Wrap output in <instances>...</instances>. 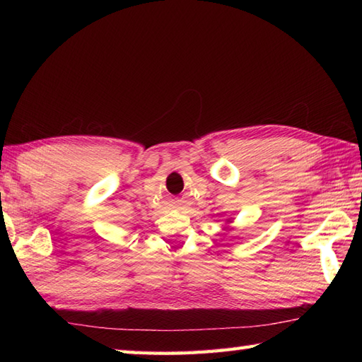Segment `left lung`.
I'll list each match as a JSON object with an SVG mask.
<instances>
[{
    "label": "left lung",
    "mask_w": 362,
    "mask_h": 362,
    "mask_svg": "<svg viewBox=\"0 0 362 362\" xmlns=\"http://www.w3.org/2000/svg\"><path fill=\"white\" fill-rule=\"evenodd\" d=\"M226 222H227V224H230V222H232V219H230V218H228V219H227Z\"/></svg>",
    "instance_id": "obj_1"
}]
</instances>
